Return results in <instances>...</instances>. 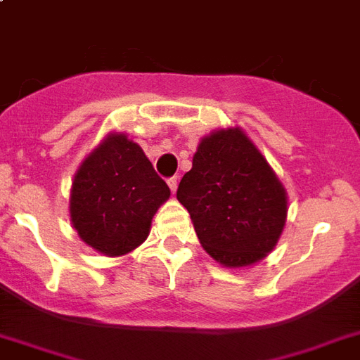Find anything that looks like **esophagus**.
<instances>
[{"instance_id": "esophagus-1", "label": "esophagus", "mask_w": 360, "mask_h": 360, "mask_svg": "<svg viewBox=\"0 0 360 360\" xmlns=\"http://www.w3.org/2000/svg\"><path fill=\"white\" fill-rule=\"evenodd\" d=\"M177 185H179V177H177V175H174V177H169V179H168V186H169V191L174 192V194H175V191H177Z\"/></svg>"}]
</instances>
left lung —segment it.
I'll return each mask as SVG.
<instances>
[{"label":"left lung","mask_w":360,"mask_h":360,"mask_svg":"<svg viewBox=\"0 0 360 360\" xmlns=\"http://www.w3.org/2000/svg\"><path fill=\"white\" fill-rule=\"evenodd\" d=\"M177 200L191 213L203 248L226 267H245L267 256L288 214L284 186L239 129L203 138Z\"/></svg>","instance_id":"obj_1"}]
</instances>
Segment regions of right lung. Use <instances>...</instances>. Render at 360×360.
<instances>
[{"label": "right lung", "mask_w": 360, "mask_h": 360, "mask_svg": "<svg viewBox=\"0 0 360 360\" xmlns=\"http://www.w3.org/2000/svg\"><path fill=\"white\" fill-rule=\"evenodd\" d=\"M169 198L166 181L124 134H112L82 162L70 191V220L84 243L123 256L149 236L153 214Z\"/></svg>", "instance_id": "1"}]
</instances>
